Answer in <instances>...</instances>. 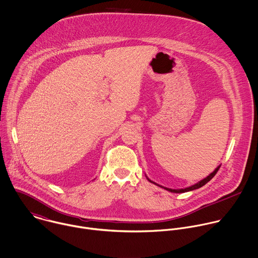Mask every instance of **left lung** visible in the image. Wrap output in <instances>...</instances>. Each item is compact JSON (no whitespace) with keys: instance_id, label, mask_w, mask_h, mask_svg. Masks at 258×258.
Listing matches in <instances>:
<instances>
[{"instance_id":"left-lung-1","label":"left lung","mask_w":258,"mask_h":258,"mask_svg":"<svg viewBox=\"0 0 258 258\" xmlns=\"http://www.w3.org/2000/svg\"><path fill=\"white\" fill-rule=\"evenodd\" d=\"M221 167V165H219L213 172L209 175V176H207L206 178H204L203 180H201V181H199L198 183H196V184H194V185H191V186H188V187H185V188H180V189H172V188H168V187H164V186H161L160 184H157L156 182H154V181H152L151 179H149L148 177V180L150 181V182H152V183H154V184H156V185H158V186H160V187H162V188H164V189H166V190H168V191H170V192H175V194H182V192H187V191H191V190H195V189H198V188H200V187H202V186H204L205 184H207L215 175H216V173L218 172V170H219V168Z\"/></svg>"}]
</instances>
